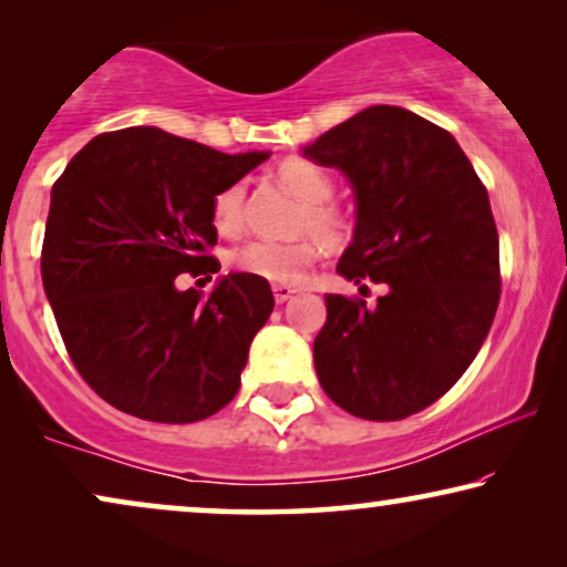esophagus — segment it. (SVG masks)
<instances>
[{
    "mask_svg": "<svg viewBox=\"0 0 567 567\" xmlns=\"http://www.w3.org/2000/svg\"><path fill=\"white\" fill-rule=\"evenodd\" d=\"M293 293H297V289H293V286H286V284H276L274 286V297H276V301L278 305H284V301H289Z\"/></svg>",
    "mask_w": 567,
    "mask_h": 567,
    "instance_id": "1",
    "label": "esophagus"
}]
</instances>
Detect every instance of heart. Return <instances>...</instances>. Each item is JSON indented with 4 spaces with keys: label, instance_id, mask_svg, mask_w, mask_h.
Here are the masks:
<instances>
[{
    "label": "heart",
    "instance_id": "1",
    "mask_svg": "<svg viewBox=\"0 0 567 567\" xmlns=\"http://www.w3.org/2000/svg\"><path fill=\"white\" fill-rule=\"evenodd\" d=\"M278 181L305 200L297 227L299 231L317 235L322 243L336 245L343 237V216L328 198L332 196V181L315 162L289 157L278 165ZM214 224L221 235H237L245 227V185L231 183L216 193ZM317 258V239L305 237L293 243H247L235 252V266L245 274L266 278L270 284H297Z\"/></svg>",
    "mask_w": 567,
    "mask_h": 567
}]
</instances>
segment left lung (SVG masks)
I'll use <instances>...</instances> for the list:
<instances>
[{
    "label": "left lung",
    "mask_w": 567,
    "mask_h": 567,
    "mask_svg": "<svg viewBox=\"0 0 567 567\" xmlns=\"http://www.w3.org/2000/svg\"><path fill=\"white\" fill-rule=\"evenodd\" d=\"M301 154L353 188L355 227L338 274L390 286L371 309L324 297L317 379L355 417L402 421L452 390L493 324L501 266L491 198L456 138L405 107H367Z\"/></svg>",
    "instance_id": "obj_1"
}]
</instances>
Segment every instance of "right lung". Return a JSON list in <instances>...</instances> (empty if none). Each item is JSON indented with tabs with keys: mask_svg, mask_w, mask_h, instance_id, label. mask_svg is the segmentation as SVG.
<instances>
[{
	"mask_svg": "<svg viewBox=\"0 0 567 567\" xmlns=\"http://www.w3.org/2000/svg\"><path fill=\"white\" fill-rule=\"evenodd\" d=\"M268 157L131 126L92 138L53 183L43 289L76 371L113 408L196 423L237 394L274 291L229 274L204 297L175 278L219 270L216 193Z\"/></svg>",
	"mask_w": 567,
	"mask_h": 567,
	"instance_id": "1",
	"label": "right lung"
}]
</instances>
